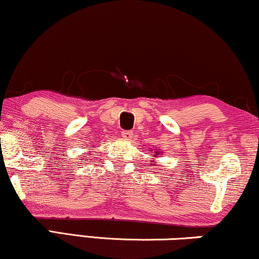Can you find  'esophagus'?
I'll list each match as a JSON object with an SVG mask.
<instances>
[{
  "label": "esophagus",
  "instance_id": "esophagus-1",
  "mask_svg": "<svg viewBox=\"0 0 259 259\" xmlns=\"http://www.w3.org/2000/svg\"><path fill=\"white\" fill-rule=\"evenodd\" d=\"M121 136H122V138H125V139H131L133 136V133H132V131H122Z\"/></svg>",
  "mask_w": 259,
  "mask_h": 259
}]
</instances>
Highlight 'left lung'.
<instances>
[{
	"label": "left lung",
	"instance_id": "obj_1",
	"mask_svg": "<svg viewBox=\"0 0 259 259\" xmlns=\"http://www.w3.org/2000/svg\"><path fill=\"white\" fill-rule=\"evenodd\" d=\"M160 153H162V152H155V153H154V157H157V155H159ZM152 162H154V161H152Z\"/></svg>",
	"mask_w": 259,
	"mask_h": 259
}]
</instances>
